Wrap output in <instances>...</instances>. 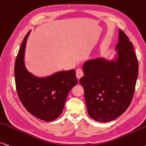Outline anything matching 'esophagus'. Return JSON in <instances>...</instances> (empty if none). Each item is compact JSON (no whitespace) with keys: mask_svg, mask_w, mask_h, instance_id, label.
Segmentation results:
<instances>
[{"mask_svg":"<svg viewBox=\"0 0 146 146\" xmlns=\"http://www.w3.org/2000/svg\"><path fill=\"white\" fill-rule=\"evenodd\" d=\"M76 77L78 78V79H80L81 77L82 76L83 74H84V73H83V71L82 69H77L76 70Z\"/></svg>","mask_w":146,"mask_h":146,"instance_id":"obj_1","label":"esophagus"}]
</instances>
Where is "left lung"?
I'll return each instance as SVG.
<instances>
[{
  "instance_id": "8db88e82",
  "label": "left lung",
  "mask_w": 146,
  "mask_h": 146,
  "mask_svg": "<svg viewBox=\"0 0 146 146\" xmlns=\"http://www.w3.org/2000/svg\"><path fill=\"white\" fill-rule=\"evenodd\" d=\"M115 61L98 58L85 62L79 80L84 90L89 116L96 121H110L122 115L133 99L138 76L133 45L119 29Z\"/></svg>"
}]
</instances>
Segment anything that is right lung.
Segmentation results:
<instances>
[{"instance_id":"1","label":"right lung","mask_w":146,"mask_h":146,"mask_svg":"<svg viewBox=\"0 0 146 146\" xmlns=\"http://www.w3.org/2000/svg\"><path fill=\"white\" fill-rule=\"evenodd\" d=\"M30 31L24 37L15 64L16 89L21 102L37 118L51 121L62 114L70 90L78 84L74 70L62 71L48 78H37L24 64L25 44Z\"/></svg>"}]
</instances>
